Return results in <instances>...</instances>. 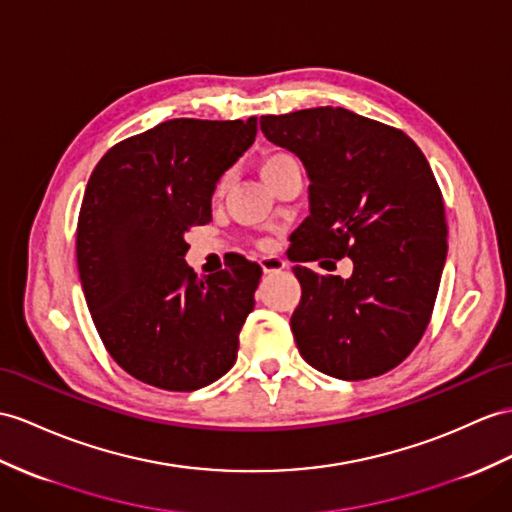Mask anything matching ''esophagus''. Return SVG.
Segmentation results:
<instances>
[{"mask_svg": "<svg viewBox=\"0 0 512 512\" xmlns=\"http://www.w3.org/2000/svg\"><path fill=\"white\" fill-rule=\"evenodd\" d=\"M260 267H263L265 273H280L286 269V260L280 256H267L260 258Z\"/></svg>", "mask_w": 512, "mask_h": 512, "instance_id": "1", "label": "esophagus"}]
</instances>
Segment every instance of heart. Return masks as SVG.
<instances>
[{
	"instance_id": "obj_1",
	"label": "heart",
	"mask_w": 512,
	"mask_h": 512,
	"mask_svg": "<svg viewBox=\"0 0 512 512\" xmlns=\"http://www.w3.org/2000/svg\"><path fill=\"white\" fill-rule=\"evenodd\" d=\"M291 165H297L293 156L284 154V152H271V154H265L263 158L258 160V171H260V176H263V180L269 182L273 176H278L282 169L291 167ZM223 186H226V178H223L217 186L219 193L223 191Z\"/></svg>"
}]
</instances>
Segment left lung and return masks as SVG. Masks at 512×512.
I'll return each instance as SVG.
<instances>
[{"mask_svg": "<svg viewBox=\"0 0 512 512\" xmlns=\"http://www.w3.org/2000/svg\"><path fill=\"white\" fill-rule=\"evenodd\" d=\"M260 130L302 160L310 180L295 263H354L345 280L293 267L302 284L291 317L297 350L332 378L382 376L426 332L447 256L443 195L428 160L402 130L345 108L265 115Z\"/></svg>", "mask_w": 512, "mask_h": 512, "instance_id": "left-lung-1", "label": "left lung"}]
</instances>
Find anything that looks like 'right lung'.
<instances>
[{"label": "right lung", "instance_id": "add662e5", "mask_svg": "<svg viewBox=\"0 0 512 512\" xmlns=\"http://www.w3.org/2000/svg\"><path fill=\"white\" fill-rule=\"evenodd\" d=\"M247 121L171 119L110 147L86 184L76 254L99 339L132 378L195 391L228 373L263 269L239 258L199 278L186 234L256 139Z\"/></svg>", "mask_w": 512, "mask_h": 512}]
</instances>
